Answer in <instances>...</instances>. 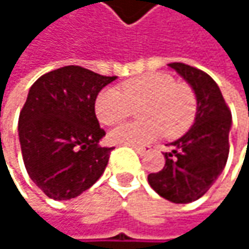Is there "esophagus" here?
Returning <instances> with one entry per match:
<instances>
[{"mask_svg": "<svg viewBox=\"0 0 249 249\" xmlns=\"http://www.w3.org/2000/svg\"><path fill=\"white\" fill-rule=\"evenodd\" d=\"M134 150H135L140 156H144V154H147V153L150 151V147H148V145H145V147H134Z\"/></svg>", "mask_w": 249, "mask_h": 249, "instance_id": "obj_1", "label": "esophagus"}]
</instances>
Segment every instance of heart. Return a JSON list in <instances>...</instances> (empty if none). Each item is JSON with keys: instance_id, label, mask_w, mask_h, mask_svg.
<instances>
[{"instance_id": "1", "label": "heart", "mask_w": 249, "mask_h": 249, "mask_svg": "<svg viewBox=\"0 0 249 249\" xmlns=\"http://www.w3.org/2000/svg\"><path fill=\"white\" fill-rule=\"evenodd\" d=\"M134 123L123 124L109 132V140L120 145H144L163 132L169 138L183 135L193 124L197 99L187 83L174 82L166 73H147L124 82L120 90L102 89L95 101V112L104 125H115L132 114Z\"/></svg>"}]
</instances>
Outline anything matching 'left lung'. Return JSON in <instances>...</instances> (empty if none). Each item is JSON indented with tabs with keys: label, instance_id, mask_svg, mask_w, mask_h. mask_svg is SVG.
<instances>
[{
	"label": "left lung",
	"instance_id": "8db88e82",
	"mask_svg": "<svg viewBox=\"0 0 249 249\" xmlns=\"http://www.w3.org/2000/svg\"><path fill=\"white\" fill-rule=\"evenodd\" d=\"M195 90V124L164 153L163 170L148 174L150 186L173 203H190L202 197L225 169L229 154L231 111L216 82L203 71L184 63L169 65Z\"/></svg>",
	"mask_w": 249,
	"mask_h": 249
}]
</instances>
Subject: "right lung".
Here are the masks:
<instances>
[{"label":"right lung","mask_w":249,"mask_h":249,"mask_svg":"<svg viewBox=\"0 0 249 249\" xmlns=\"http://www.w3.org/2000/svg\"><path fill=\"white\" fill-rule=\"evenodd\" d=\"M117 76L65 66L40 76L18 118L21 154L30 178L54 200L88 190L105 172L112 147H101L105 131L95 115L102 88Z\"/></svg>","instance_id":"1"}]
</instances>
